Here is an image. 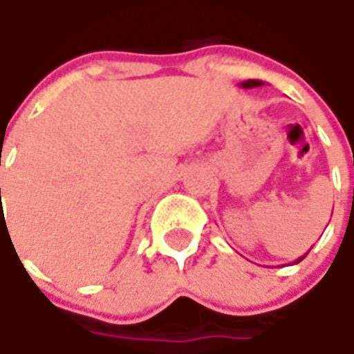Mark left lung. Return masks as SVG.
Returning a JSON list of instances; mask_svg holds the SVG:
<instances>
[{
  "instance_id": "obj_1",
  "label": "left lung",
  "mask_w": 354,
  "mask_h": 354,
  "mask_svg": "<svg viewBox=\"0 0 354 354\" xmlns=\"http://www.w3.org/2000/svg\"><path fill=\"white\" fill-rule=\"evenodd\" d=\"M262 84H264L262 80H246V82H242L240 86H242V88H256V86H262ZM306 256H307V252H306V254H304V256H301V258H297V260H295L293 264H297V262H301V260H304Z\"/></svg>"
}]
</instances>
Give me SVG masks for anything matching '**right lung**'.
Returning <instances> with one entry per match:
<instances>
[{"instance_id":"right-lung-1","label":"right lung","mask_w":354,"mask_h":354,"mask_svg":"<svg viewBox=\"0 0 354 354\" xmlns=\"http://www.w3.org/2000/svg\"><path fill=\"white\" fill-rule=\"evenodd\" d=\"M0 195H1V189H0Z\"/></svg>"}]
</instances>
